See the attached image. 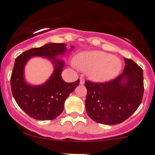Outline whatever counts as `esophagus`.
<instances>
[{"label":"esophagus","mask_w":155,"mask_h":155,"mask_svg":"<svg viewBox=\"0 0 155 155\" xmlns=\"http://www.w3.org/2000/svg\"><path fill=\"white\" fill-rule=\"evenodd\" d=\"M79 79H80V84H84V78L82 77V76H81L80 78H79Z\"/></svg>","instance_id":"obj_1"}]
</instances>
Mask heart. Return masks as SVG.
<instances>
[{
  "mask_svg": "<svg viewBox=\"0 0 155 155\" xmlns=\"http://www.w3.org/2000/svg\"><path fill=\"white\" fill-rule=\"evenodd\" d=\"M76 67L87 72L89 78L95 82H107L120 73L123 67L118 57L99 50L79 53L75 58Z\"/></svg>",
  "mask_w": 155,
  "mask_h": 155,
  "instance_id": "1",
  "label": "heart"
}]
</instances>
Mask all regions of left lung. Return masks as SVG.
I'll list each match as a JSON object with an SVG mask.
<instances>
[{"label":"left lung","instance_id":"8db88e82","mask_svg":"<svg viewBox=\"0 0 155 155\" xmlns=\"http://www.w3.org/2000/svg\"><path fill=\"white\" fill-rule=\"evenodd\" d=\"M125 59L123 73L104 83L86 81L85 107L94 121L104 125L123 123L136 111L142 102L143 70L129 58Z\"/></svg>","mask_w":155,"mask_h":155}]
</instances>
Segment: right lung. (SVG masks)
Here are the masks:
<instances>
[{
    "label": "right lung",
    "mask_w": 155,
    "mask_h": 155,
    "mask_svg": "<svg viewBox=\"0 0 155 155\" xmlns=\"http://www.w3.org/2000/svg\"><path fill=\"white\" fill-rule=\"evenodd\" d=\"M71 48L70 50H72L74 47ZM66 50L64 43H49L41 48L30 49L16 58L10 79L12 95L19 107L32 118L38 120L56 119L64 110L65 99L79 85V79L68 83L61 78L64 63L56 56L63 55ZM33 56L46 57L55 66L50 79L38 86L27 84L23 78L24 66Z\"/></svg>",
    "instance_id": "obj_1"
}]
</instances>
